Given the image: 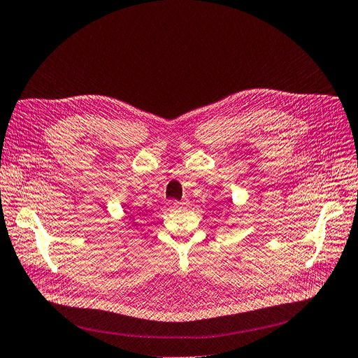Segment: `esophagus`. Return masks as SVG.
<instances>
[{
    "label": "esophagus",
    "mask_w": 358,
    "mask_h": 358,
    "mask_svg": "<svg viewBox=\"0 0 358 358\" xmlns=\"http://www.w3.org/2000/svg\"><path fill=\"white\" fill-rule=\"evenodd\" d=\"M187 203H189L187 199H182V201H180V202H172V205H174L176 208H184Z\"/></svg>",
    "instance_id": "34e87169"
}]
</instances>
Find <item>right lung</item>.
Here are the masks:
<instances>
[{"label":"right lung","mask_w":358,"mask_h":358,"mask_svg":"<svg viewBox=\"0 0 358 358\" xmlns=\"http://www.w3.org/2000/svg\"><path fill=\"white\" fill-rule=\"evenodd\" d=\"M128 218H134V217H132V215H129ZM132 222H134V224H136V226H137V222H136V221H132Z\"/></svg>","instance_id":"add662e5"}]
</instances>
